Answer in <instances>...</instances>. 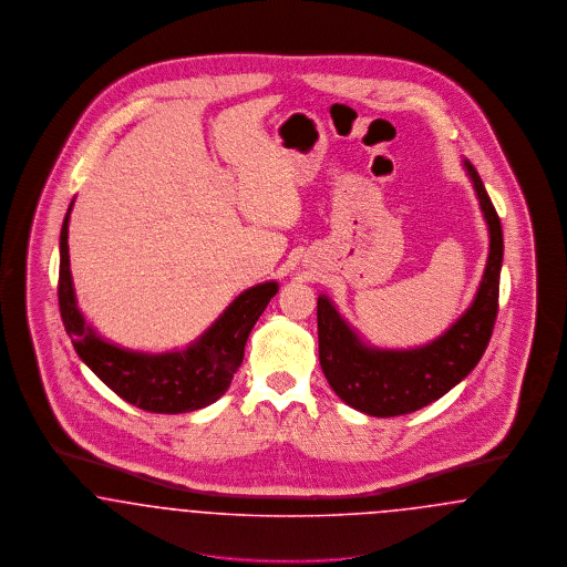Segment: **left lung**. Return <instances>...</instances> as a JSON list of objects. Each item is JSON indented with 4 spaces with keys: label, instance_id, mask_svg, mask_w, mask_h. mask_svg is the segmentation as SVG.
Segmentation results:
<instances>
[{
    "label": "left lung",
    "instance_id": "left-lung-1",
    "mask_svg": "<svg viewBox=\"0 0 567 567\" xmlns=\"http://www.w3.org/2000/svg\"><path fill=\"white\" fill-rule=\"evenodd\" d=\"M488 225V259L472 306L432 344L410 351L365 347L327 297L317 301L319 359L324 378L342 402L370 416H400L432 404L481 361L497 319L504 259L502 223L472 163L463 162Z\"/></svg>",
    "mask_w": 567,
    "mask_h": 567
}]
</instances>
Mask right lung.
Returning a JSON list of instances; mask_svg holds the SVG:
<instances>
[{"instance_id":"obj_1","label":"right lung","mask_w":567,"mask_h":567,"mask_svg":"<svg viewBox=\"0 0 567 567\" xmlns=\"http://www.w3.org/2000/svg\"><path fill=\"white\" fill-rule=\"evenodd\" d=\"M72 204L59 243V310L79 357L118 398L146 412L181 414L216 402L229 389L243 363L248 333L278 293V285L264 282L244 291L187 351L146 354L118 349L84 323L76 308L68 255Z\"/></svg>"}]
</instances>
